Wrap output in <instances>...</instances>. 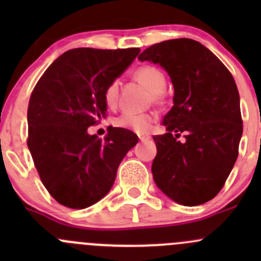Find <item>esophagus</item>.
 <instances>
[{
    "label": "esophagus",
    "mask_w": 261,
    "mask_h": 261,
    "mask_svg": "<svg viewBox=\"0 0 261 261\" xmlns=\"http://www.w3.org/2000/svg\"><path fill=\"white\" fill-rule=\"evenodd\" d=\"M138 136L140 139V141H145L147 139H150V136L147 134H138Z\"/></svg>",
    "instance_id": "1"
}]
</instances>
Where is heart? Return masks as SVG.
Returning a JSON list of instances; mask_svg holds the SVG:
<instances>
[{"mask_svg":"<svg viewBox=\"0 0 261 261\" xmlns=\"http://www.w3.org/2000/svg\"><path fill=\"white\" fill-rule=\"evenodd\" d=\"M134 78L136 81L140 82L141 84L146 87L150 92L152 93V101L160 102L163 97V92L165 89V75L159 68L152 67V65H143V67L138 68L134 72ZM118 88H120V82L117 80L111 81L109 86L105 88L103 92V99L105 103L114 109L117 106L118 102ZM155 121V116L152 114H134V112H123L118 117L114 120V123L117 127L126 128V130H131L134 133L144 134L147 133L151 126V123Z\"/></svg>","mask_w":261,"mask_h":261,"instance_id":"heart-1","label":"heart"}]
</instances>
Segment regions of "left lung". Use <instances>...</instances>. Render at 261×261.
I'll return each mask as SVG.
<instances>
[{
  "instance_id": "obj_1",
  "label": "left lung",
  "mask_w": 261,
  "mask_h": 261,
  "mask_svg": "<svg viewBox=\"0 0 261 261\" xmlns=\"http://www.w3.org/2000/svg\"><path fill=\"white\" fill-rule=\"evenodd\" d=\"M139 60L164 68L174 86V105L163 118L167 133L152 138L154 181L177 203H206L222 189L239 155L243 120L235 80L211 50L192 39L154 44Z\"/></svg>"
}]
</instances>
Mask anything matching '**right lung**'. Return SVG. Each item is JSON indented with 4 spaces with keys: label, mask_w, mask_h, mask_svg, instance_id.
<instances>
[{
    "label": "right lung",
    "mask_w": 261,
    "mask_h": 261,
    "mask_svg": "<svg viewBox=\"0 0 261 261\" xmlns=\"http://www.w3.org/2000/svg\"><path fill=\"white\" fill-rule=\"evenodd\" d=\"M139 53V48L68 50L31 93L28 146L44 187L63 206L82 210L103 198L121 160L138 144V135L122 127L110 128L103 140L87 130L106 117L105 88Z\"/></svg>",
    "instance_id": "add662e5"
}]
</instances>
